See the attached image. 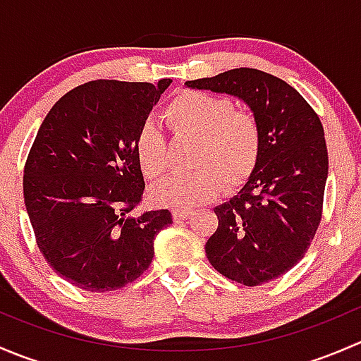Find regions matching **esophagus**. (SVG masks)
I'll return each instance as SVG.
<instances>
[{"mask_svg": "<svg viewBox=\"0 0 361 361\" xmlns=\"http://www.w3.org/2000/svg\"><path fill=\"white\" fill-rule=\"evenodd\" d=\"M192 214L190 209H174L173 211V218L174 221H181V220H187L188 216Z\"/></svg>", "mask_w": 361, "mask_h": 361, "instance_id": "1", "label": "esophagus"}]
</instances>
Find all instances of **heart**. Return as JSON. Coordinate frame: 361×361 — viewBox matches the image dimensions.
I'll return each mask as SVG.
<instances>
[{
	"label": "heart",
	"instance_id": "b5f03b06",
	"mask_svg": "<svg viewBox=\"0 0 361 361\" xmlns=\"http://www.w3.org/2000/svg\"><path fill=\"white\" fill-rule=\"evenodd\" d=\"M171 130L197 137L190 166L195 171L167 178L154 188L162 206L192 207L216 197L224 185L238 188L257 171L262 155V130L253 113L234 110L228 97L202 90H185L164 110ZM137 166L148 180L167 171L166 137L155 123H145L134 141Z\"/></svg>",
	"mask_w": 361,
	"mask_h": 361
}]
</instances>
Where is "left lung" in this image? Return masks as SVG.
<instances>
[{
    "label": "left lung",
    "mask_w": 361,
    "mask_h": 361,
    "mask_svg": "<svg viewBox=\"0 0 361 361\" xmlns=\"http://www.w3.org/2000/svg\"><path fill=\"white\" fill-rule=\"evenodd\" d=\"M185 85L239 97L260 123V162L239 195L214 207L218 227L206 257L241 285L272 281L304 257L322 221L329 152L319 116L292 85L260 69Z\"/></svg>",
    "instance_id": "obj_1"
}]
</instances>
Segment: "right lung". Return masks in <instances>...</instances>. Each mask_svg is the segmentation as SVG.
<instances>
[{"label": "right lung", "mask_w": 361, "mask_h": 361, "mask_svg": "<svg viewBox=\"0 0 361 361\" xmlns=\"http://www.w3.org/2000/svg\"><path fill=\"white\" fill-rule=\"evenodd\" d=\"M173 80H94L64 94L43 120L24 166L36 245L73 286L111 292L154 258L169 209L130 216L145 190L134 141Z\"/></svg>", "instance_id": "right-lung-1"}]
</instances>
